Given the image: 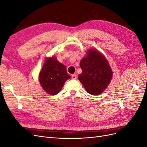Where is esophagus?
I'll return each instance as SVG.
<instances>
[{
    "instance_id": "34e87169",
    "label": "esophagus",
    "mask_w": 147,
    "mask_h": 147,
    "mask_svg": "<svg viewBox=\"0 0 147 147\" xmlns=\"http://www.w3.org/2000/svg\"><path fill=\"white\" fill-rule=\"evenodd\" d=\"M72 78L74 80H76L77 78V75L76 74H73L72 75Z\"/></svg>"
}]
</instances>
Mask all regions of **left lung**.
I'll list each match as a JSON object with an SVG mask.
<instances>
[{"label": "left lung", "mask_w": 147, "mask_h": 147, "mask_svg": "<svg viewBox=\"0 0 147 147\" xmlns=\"http://www.w3.org/2000/svg\"><path fill=\"white\" fill-rule=\"evenodd\" d=\"M82 73L78 80L89 94H101L109 85L112 77V71L104 56L96 50H90L81 60Z\"/></svg>", "instance_id": "8db88e82"}]
</instances>
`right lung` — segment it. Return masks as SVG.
I'll return each instance as SVG.
<instances>
[{
	"instance_id": "add662e5",
	"label": "right lung",
	"mask_w": 147,
	"mask_h": 147,
	"mask_svg": "<svg viewBox=\"0 0 147 147\" xmlns=\"http://www.w3.org/2000/svg\"><path fill=\"white\" fill-rule=\"evenodd\" d=\"M70 78L66 67L55 57L48 58L39 74V81L48 94L56 95L63 88L65 82Z\"/></svg>"
}]
</instances>
